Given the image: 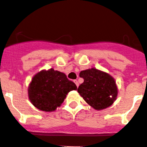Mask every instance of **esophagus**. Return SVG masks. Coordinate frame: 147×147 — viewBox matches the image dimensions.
<instances>
[{"label":"esophagus","mask_w":147,"mask_h":147,"mask_svg":"<svg viewBox=\"0 0 147 147\" xmlns=\"http://www.w3.org/2000/svg\"><path fill=\"white\" fill-rule=\"evenodd\" d=\"M74 82L75 83L76 85V86H77V87H78V85H79V84H78V81H77V80H74Z\"/></svg>","instance_id":"34e87169"}]
</instances>
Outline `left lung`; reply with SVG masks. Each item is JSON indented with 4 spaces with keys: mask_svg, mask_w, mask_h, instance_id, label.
Segmentation results:
<instances>
[{
    "mask_svg": "<svg viewBox=\"0 0 147 147\" xmlns=\"http://www.w3.org/2000/svg\"><path fill=\"white\" fill-rule=\"evenodd\" d=\"M79 76L84 78V83L77 91L94 109H104L117 99L118 89L116 81L109 74L92 68L81 71Z\"/></svg>",
    "mask_w": 147,
    "mask_h": 147,
    "instance_id": "left-lung-1",
    "label": "left lung"
}]
</instances>
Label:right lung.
Returning <instances> with one entry per match:
<instances>
[{"mask_svg":"<svg viewBox=\"0 0 147 147\" xmlns=\"http://www.w3.org/2000/svg\"><path fill=\"white\" fill-rule=\"evenodd\" d=\"M77 87L62 72L43 70L32 78L28 89V98L35 107L43 111H53L61 105L66 95Z\"/></svg>","mask_w":147,"mask_h":147,"instance_id":"right-lung-1","label":"right lung"}]
</instances>
